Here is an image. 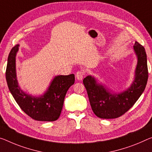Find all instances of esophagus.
<instances>
[{"label":"esophagus","instance_id":"34e87169","mask_svg":"<svg viewBox=\"0 0 152 152\" xmlns=\"http://www.w3.org/2000/svg\"><path fill=\"white\" fill-rule=\"evenodd\" d=\"M84 75H85V73H84L83 71H78L76 73L75 77H76L77 79H78V80H81V79H82Z\"/></svg>","mask_w":152,"mask_h":152}]
</instances>
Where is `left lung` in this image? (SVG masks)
<instances>
[{"instance_id":"1","label":"left lung","mask_w":152,"mask_h":152,"mask_svg":"<svg viewBox=\"0 0 152 152\" xmlns=\"http://www.w3.org/2000/svg\"><path fill=\"white\" fill-rule=\"evenodd\" d=\"M134 50L138 62L135 77L131 86L120 94H111L92 76L83 79L90 105L94 114L102 119L117 118L124 115L134 105L146 87L148 79L147 55L143 46L135 41Z\"/></svg>"}]
</instances>
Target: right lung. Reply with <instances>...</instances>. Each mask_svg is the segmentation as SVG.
Returning a JSON list of instances; mask_svg holds the SVG:
<instances>
[{
  "label": "right lung",
  "mask_w": 152,
  "mask_h": 152,
  "mask_svg": "<svg viewBox=\"0 0 152 152\" xmlns=\"http://www.w3.org/2000/svg\"><path fill=\"white\" fill-rule=\"evenodd\" d=\"M19 45L11 49L6 69V80L11 94L21 109L37 121L53 122L61 113L65 95L75 83V75L55 77L44 95L34 97L26 94L18 86L15 72V56Z\"/></svg>",
  "instance_id": "1"
}]
</instances>
